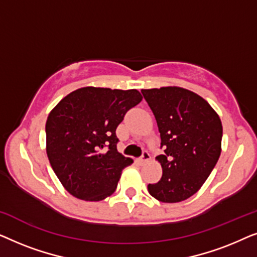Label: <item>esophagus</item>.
I'll use <instances>...</instances> for the list:
<instances>
[{
    "label": "esophagus",
    "mask_w": 257,
    "mask_h": 257,
    "mask_svg": "<svg viewBox=\"0 0 257 257\" xmlns=\"http://www.w3.org/2000/svg\"><path fill=\"white\" fill-rule=\"evenodd\" d=\"M150 159H151L150 153L147 152V151H145V152H143V156H142V158H140V161H142V163H147V161H149Z\"/></svg>",
    "instance_id": "obj_1"
}]
</instances>
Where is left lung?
<instances>
[{
	"label": "left lung",
	"instance_id": "1",
	"mask_svg": "<svg viewBox=\"0 0 257 257\" xmlns=\"http://www.w3.org/2000/svg\"><path fill=\"white\" fill-rule=\"evenodd\" d=\"M142 93L157 119L165 149L156 158L163 177L147 189L161 202H181L201 188L219 160L221 119L208 101L184 87L143 89Z\"/></svg>",
	"mask_w": 257,
	"mask_h": 257
}]
</instances>
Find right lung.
I'll return each instance as SVG.
<instances>
[{"mask_svg":"<svg viewBox=\"0 0 257 257\" xmlns=\"http://www.w3.org/2000/svg\"><path fill=\"white\" fill-rule=\"evenodd\" d=\"M143 99L138 90L85 86L65 96L48 115L47 154L66 191L101 201L117 188L131 158L117 151L115 128Z\"/></svg>","mask_w":257,"mask_h":257,"instance_id":"add662e5","label":"right lung"}]
</instances>
